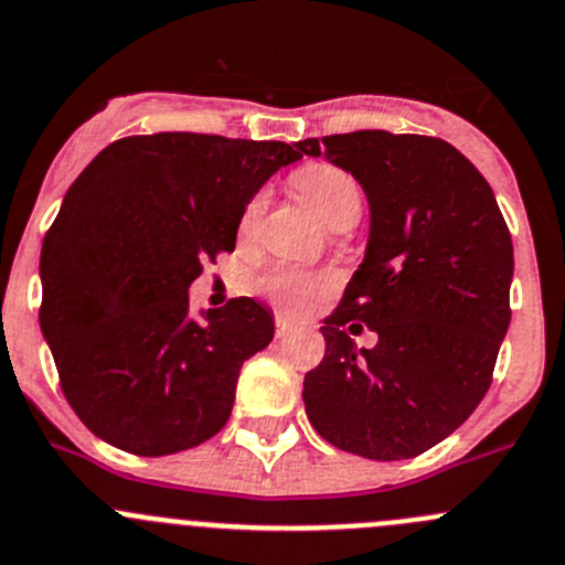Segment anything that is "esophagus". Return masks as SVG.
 Instances as JSON below:
<instances>
[{"label": "esophagus", "instance_id": "34e87169", "mask_svg": "<svg viewBox=\"0 0 565 565\" xmlns=\"http://www.w3.org/2000/svg\"><path fill=\"white\" fill-rule=\"evenodd\" d=\"M295 328H292V322H287L284 320L281 315H276V339H287L289 333H292Z\"/></svg>", "mask_w": 565, "mask_h": 565}]
</instances>
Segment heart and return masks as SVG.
Wrapping results in <instances>:
<instances>
[{"instance_id": "heart-1", "label": "heart", "mask_w": 565, "mask_h": 565, "mask_svg": "<svg viewBox=\"0 0 565 565\" xmlns=\"http://www.w3.org/2000/svg\"><path fill=\"white\" fill-rule=\"evenodd\" d=\"M295 188L303 195L306 204L333 228L353 226L361 217V206H364V193L361 184L355 182L353 173L344 168L331 166V162H309L295 173ZM267 210V190L250 195L245 204L243 217H239V237H250L254 228L259 226L262 215ZM256 292L265 295L270 303L287 315H298L303 311L311 300L320 292L331 287V276L326 273H311L303 267L292 265H273L256 278Z\"/></svg>"}]
</instances>
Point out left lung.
Here are the masks:
<instances>
[{"mask_svg": "<svg viewBox=\"0 0 565 565\" xmlns=\"http://www.w3.org/2000/svg\"><path fill=\"white\" fill-rule=\"evenodd\" d=\"M300 154L353 173L370 199V245L320 328L303 377L317 434L372 461L430 450L478 408L511 322L513 243L483 173L441 137L350 131ZM366 324L379 344L359 349Z\"/></svg>", "mask_w": 565, "mask_h": 565, "instance_id": "obj_1", "label": "left lung"}]
</instances>
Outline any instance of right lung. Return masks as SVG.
Segmentation results:
<instances>
[{
    "instance_id": "1",
    "label": "right lung",
    "mask_w": 565,
    "mask_h": 565,
    "mask_svg": "<svg viewBox=\"0 0 565 565\" xmlns=\"http://www.w3.org/2000/svg\"><path fill=\"white\" fill-rule=\"evenodd\" d=\"M298 146L199 131L109 143L65 193L41 250V328L87 428L135 456L204 445L232 416L273 317L254 298L190 317L188 289L232 254L250 195Z\"/></svg>"
}]
</instances>
